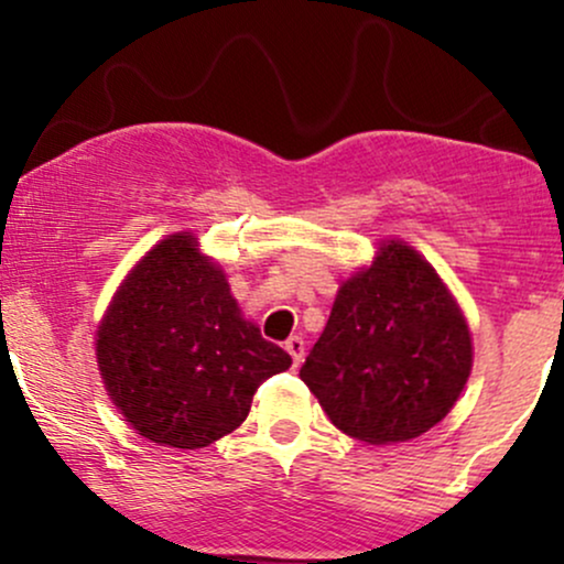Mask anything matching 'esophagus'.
<instances>
[{
  "label": "esophagus",
  "mask_w": 564,
  "mask_h": 564,
  "mask_svg": "<svg viewBox=\"0 0 564 564\" xmlns=\"http://www.w3.org/2000/svg\"><path fill=\"white\" fill-rule=\"evenodd\" d=\"M286 352L291 355V360H294V366L302 364V360H304V339H302V336H289Z\"/></svg>",
  "instance_id": "obj_1"
}]
</instances>
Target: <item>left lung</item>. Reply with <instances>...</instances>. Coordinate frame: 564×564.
<instances>
[{"label":"left lung","instance_id":"left-lung-1","mask_svg":"<svg viewBox=\"0 0 564 564\" xmlns=\"http://www.w3.org/2000/svg\"><path fill=\"white\" fill-rule=\"evenodd\" d=\"M469 371V328L448 289L392 241L341 283L300 377L345 435L387 445L445 419Z\"/></svg>","mask_w":564,"mask_h":564}]
</instances>
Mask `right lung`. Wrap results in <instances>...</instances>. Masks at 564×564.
I'll use <instances>...</instances> for the list:
<instances>
[{
  "mask_svg": "<svg viewBox=\"0 0 564 564\" xmlns=\"http://www.w3.org/2000/svg\"><path fill=\"white\" fill-rule=\"evenodd\" d=\"M111 400L142 437L204 448L241 426L262 381L291 355L238 313L228 281L177 232L153 246L97 332Z\"/></svg>",
  "mask_w": 564,
  "mask_h": 564,
  "instance_id": "obj_1",
  "label": "right lung"
}]
</instances>
